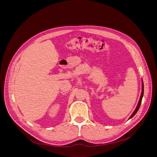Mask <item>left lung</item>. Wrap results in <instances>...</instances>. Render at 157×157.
<instances>
[{
	"instance_id": "8db88e82",
	"label": "left lung",
	"mask_w": 157,
	"mask_h": 157,
	"mask_svg": "<svg viewBox=\"0 0 157 157\" xmlns=\"http://www.w3.org/2000/svg\"><path fill=\"white\" fill-rule=\"evenodd\" d=\"M143 93H144V85H143V81H142V91H141V97H140V100H139V101H138V105H137L136 108L135 110L134 111V112L132 113V115L130 116L129 119H131V118L134 116V115L137 113L138 110H139L140 107V105H141V103L142 98H143Z\"/></svg>"
}]
</instances>
